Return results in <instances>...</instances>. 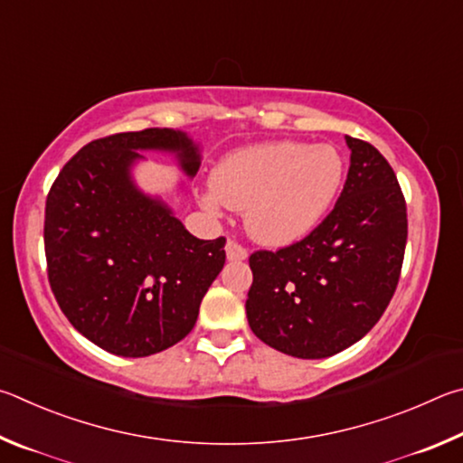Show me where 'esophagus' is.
<instances>
[{
	"mask_svg": "<svg viewBox=\"0 0 463 463\" xmlns=\"http://www.w3.org/2000/svg\"><path fill=\"white\" fill-rule=\"evenodd\" d=\"M225 254H227V260H246L248 250L241 244H238L236 240H227Z\"/></svg>",
	"mask_w": 463,
	"mask_h": 463,
	"instance_id": "esophagus-1",
	"label": "esophagus"
}]
</instances>
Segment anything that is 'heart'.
Returning a JSON list of instances; mask_svg holds the SVG:
<instances>
[{
	"label": "heart",
	"instance_id": "b5f03b06",
	"mask_svg": "<svg viewBox=\"0 0 463 463\" xmlns=\"http://www.w3.org/2000/svg\"><path fill=\"white\" fill-rule=\"evenodd\" d=\"M344 183L335 146L269 142L236 150L219 162L203 203L246 211V230L266 246L305 238L334 205Z\"/></svg>",
	"mask_w": 463,
	"mask_h": 463
}]
</instances>
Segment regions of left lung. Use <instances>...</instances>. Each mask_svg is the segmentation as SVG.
Returning a JSON list of instances; mask_svg holds the SVG:
<instances>
[{
	"label": "left lung",
	"instance_id": "obj_1",
	"mask_svg": "<svg viewBox=\"0 0 463 463\" xmlns=\"http://www.w3.org/2000/svg\"><path fill=\"white\" fill-rule=\"evenodd\" d=\"M345 142L350 170L327 217L295 244L250 256V327L266 345L303 360L329 358L366 335L401 279V184L374 146L352 136Z\"/></svg>",
	"mask_w": 463,
	"mask_h": 463
}]
</instances>
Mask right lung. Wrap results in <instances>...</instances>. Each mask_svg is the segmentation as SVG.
I'll return each mask as SVG.
<instances>
[{"mask_svg":"<svg viewBox=\"0 0 463 463\" xmlns=\"http://www.w3.org/2000/svg\"><path fill=\"white\" fill-rule=\"evenodd\" d=\"M137 150L176 152L189 176L201 165L197 146L175 129L105 136L62 166L44 213L56 303L89 342L124 358L181 342L225 264V238L191 236L165 203L136 189Z\"/></svg>","mask_w":463,"mask_h":463,"instance_id":"add662e5","label":"right lung"}]
</instances>
